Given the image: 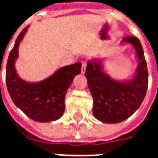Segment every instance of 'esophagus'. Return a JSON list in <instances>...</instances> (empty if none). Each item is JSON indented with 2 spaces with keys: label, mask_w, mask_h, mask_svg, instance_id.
<instances>
[{
  "label": "esophagus",
  "mask_w": 158,
  "mask_h": 158,
  "mask_svg": "<svg viewBox=\"0 0 158 158\" xmlns=\"http://www.w3.org/2000/svg\"><path fill=\"white\" fill-rule=\"evenodd\" d=\"M86 66H87V63H86V62H82V68H81V73H85Z\"/></svg>",
  "instance_id": "esophagus-1"
}]
</instances>
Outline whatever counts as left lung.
Instances as JSON below:
<instances>
[{"label": "left lung", "instance_id": "1", "mask_svg": "<svg viewBox=\"0 0 158 158\" xmlns=\"http://www.w3.org/2000/svg\"><path fill=\"white\" fill-rule=\"evenodd\" d=\"M121 44H130L135 50L138 65L131 79L111 78L104 71L102 59L89 61L85 73L94 101L93 114L105 123H118L129 118L141 105L148 87L147 65L139 39L125 37Z\"/></svg>", "mask_w": 158, "mask_h": 158}]
</instances>
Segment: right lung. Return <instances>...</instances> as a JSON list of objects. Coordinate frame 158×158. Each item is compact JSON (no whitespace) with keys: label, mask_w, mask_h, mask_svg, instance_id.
Listing matches in <instances>:
<instances>
[{"label":"right lung","mask_w":158,"mask_h":158,"mask_svg":"<svg viewBox=\"0 0 158 158\" xmlns=\"http://www.w3.org/2000/svg\"><path fill=\"white\" fill-rule=\"evenodd\" d=\"M23 29L10 52L6 68V83L12 102L29 118L40 123L57 120L65 110V96L76 75L81 72V63L64 66L39 82H27L17 73L15 62L19 47L28 30ZM1 70V69H0Z\"/></svg>","instance_id":"right-lung-1"}]
</instances>
